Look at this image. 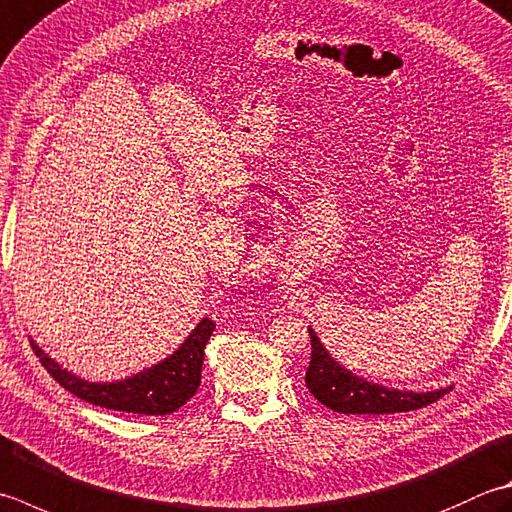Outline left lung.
<instances>
[{"label":"left lung","instance_id":"left-lung-1","mask_svg":"<svg viewBox=\"0 0 512 512\" xmlns=\"http://www.w3.org/2000/svg\"><path fill=\"white\" fill-rule=\"evenodd\" d=\"M310 335V364L306 370V386L317 402L335 413L346 415H388V413H408V410L424 408L444 397L453 386L430 390V393H413V390L386 388L366 379L357 377L335 362L328 355L324 344L319 342L313 328Z\"/></svg>","mask_w":512,"mask_h":512}]
</instances>
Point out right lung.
Instances as JSON below:
<instances>
[{
    "mask_svg": "<svg viewBox=\"0 0 512 512\" xmlns=\"http://www.w3.org/2000/svg\"><path fill=\"white\" fill-rule=\"evenodd\" d=\"M213 330L215 322L204 317L193 333L188 335L186 342L173 355L166 357L164 362L113 384H95L79 379L77 375L59 366L55 359H50L33 339H30V346H33L39 362L53 375L55 382H59V386H64L75 397L102 408L122 410V413L157 417L175 413L177 408H182L197 393L199 384H202L204 348Z\"/></svg>",
    "mask_w": 512,
    "mask_h": 512,
    "instance_id": "obj_1",
    "label": "right lung"
}]
</instances>
